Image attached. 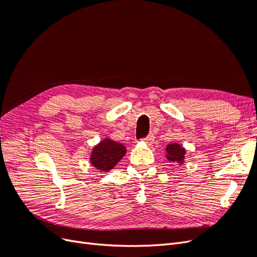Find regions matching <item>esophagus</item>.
Returning a JSON list of instances; mask_svg holds the SVG:
<instances>
[{
    "label": "esophagus",
    "mask_w": 257,
    "mask_h": 257,
    "mask_svg": "<svg viewBox=\"0 0 257 257\" xmlns=\"http://www.w3.org/2000/svg\"><path fill=\"white\" fill-rule=\"evenodd\" d=\"M144 141H145L147 144H149V145L152 144V143L154 142V135H153L152 133H150L147 137L144 138Z\"/></svg>",
    "instance_id": "34e87169"
}]
</instances>
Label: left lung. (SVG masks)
Returning a JSON list of instances; mask_svg holds the SVG:
<instances>
[{"label":"left lung","instance_id":"1","mask_svg":"<svg viewBox=\"0 0 257 257\" xmlns=\"http://www.w3.org/2000/svg\"><path fill=\"white\" fill-rule=\"evenodd\" d=\"M166 152H167V159L169 161L180 163V164L183 163L185 150L179 144L168 145L166 147Z\"/></svg>","mask_w":257,"mask_h":257}]
</instances>
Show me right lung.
Instances as JSON below:
<instances>
[{
	"mask_svg": "<svg viewBox=\"0 0 257 257\" xmlns=\"http://www.w3.org/2000/svg\"><path fill=\"white\" fill-rule=\"evenodd\" d=\"M125 147L121 144L105 139L92 151L91 163L97 169L108 172L114 167L125 154Z\"/></svg>",
	"mask_w": 257,
	"mask_h": 257,
	"instance_id": "add662e5",
	"label": "right lung"
}]
</instances>
